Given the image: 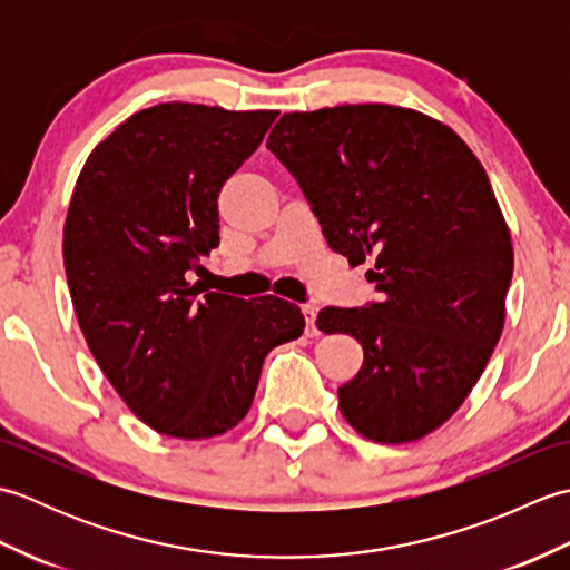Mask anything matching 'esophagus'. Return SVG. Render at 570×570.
<instances>
[{"label": "esophagus", "mask_w": 570, "mask_h": 570, "mask_svg": "<svg viewBox=\"0 0 570 570\" xmlns=\"http://www.w3.org/2000/svg\"><path fill=\"white\" fill-rule=\"evenodd\" d=\"M301 313L306 318V335H318V325H316V306L304 304L301 306Z\"/></svg>", "instance_id": "obj_1"}]
</instances>
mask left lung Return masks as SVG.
Here are the masks:
<instances>
[{"label": "left lung", "mask_w": 570, "mask_h": 570, "mask_svg": "<svg viewBox=\"0 0 570 570\" xmlns=\"http://www.w3.org/2000/svg\"><path fill=\"white\" fill-rule=\"evenodd\" d=\"M266 149L328 247L374 262L380 301L316 321L365 353L337 386L343 416L377 443L423 439L465 402L502 335L514 252L485 168L451 127L394 105L288 112Z\"/></svg>", "instance_id": "8db88e82"}]
</instances>
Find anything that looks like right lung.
I'll return each mask as SVG.
<instances>
[{"label": "right lung", "mask_w": 570, "mask_h": 570, "mask_svg": "<svg viewBox=\"0 0 570 570\" xmlns=\"http://www.w3.org/2000/svg\"><path fill=\"white\" fill-rule=\"evenodd\" d=\"M276 115L154 105L92 149L72 190L63 262L80 331L125 404L164 435L237 426L269 350L304 333L288 301L200 297L186 278L220 245L217 193Z\"/></svg>", "instance_id": "add662e5"}]
</instances>
